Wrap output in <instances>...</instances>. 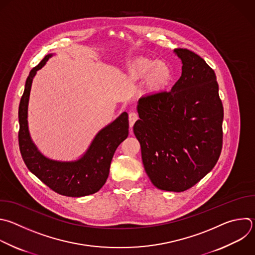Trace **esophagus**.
Returning a JSON list of instances; mask_svg holds the SVG:
<instances>
[{
  "label": "esophagus",
  "mask_w": 255,
  "mask_h": 255,
  "mask_svg": "<svg viewBox=\"0 0 255 255\" xmlns=\"http://www.w3.org/2000/svg\"><path fill=\"white\" fill-rule=\"evenodd\" d=\"M137 119H138V114L137 113H135V112L129 113V125H130L131 128L133 127V125L137 121Z\"/></svg>",
  "instance_id": "34e87169"
}]
</instances>
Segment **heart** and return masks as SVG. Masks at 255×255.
<instances>
[{
    "label": "heart",
    "mask_w": 255,
    "mask_h": 255,
    "mask_svg": "<svg viewBox=\"0 0 255 255\" xmlns=\"http://www.w3.org/2000/svg\"><path fill=\"white\" fill-rule=\"evenodd\" d=\"M172 69L166 62L155 61L146 57H138L127 66L126 78L131 82L145 78L144 85L148 92H160L170 84Z\"/></svg>",
    "instance_id": "heart-1"
}]
</instances>
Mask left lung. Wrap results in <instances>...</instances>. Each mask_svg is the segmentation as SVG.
<instances>
[{
  "instance_id": "left-lung-1",
  "label": "left lung",
  "mask_w": 255,
  "mask_h": 255,
  "mask_svg": "<svg viewBox=\"0 0 255 255\" xmlns=\"http://www.w3.org/2000/svg\"><path fill=\"white\" fill-rule=\"evenodd\" d=\"M182 74L171 91L141 97L133 132L145 171L161 190L182 192L209 173L222 149L223 106L214 71L194 52L175 49Z\"/></svg>"
}]
</instances>
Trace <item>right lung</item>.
Listing matches in <instances>:
<instances>
[{"label":"right lung","mask_w":255,"mask_h":255,"mask_svg":"<svg viewBox=\"0 0 255 255\" xmlns=\"http://www.w3.org/2000/svg\"><path fill=\"white\" fill-rule=\"evenodd\" d=\"M49 54L33 68L27 78L19 106V146L29 170L53 191L69 197H82L96 193L105 184L110 164L117 147L129 134L128 114L101 129L85 154L75 161H57L44 156L31 139L28 128V104L33 78L47 61Z\"/></svg>","instance_id":"obj_1"}]
</instances>
